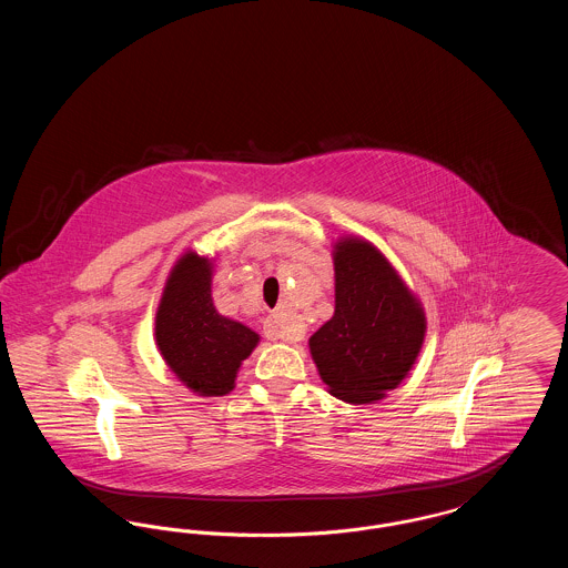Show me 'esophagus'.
<instances>
[{"mask_svg":"<svg viewBox=\"0 0 568 568\" xmlns=\"http://www.w3.org/2000/svg\"><path fill=\"white\" fill-rule=\"evenodd\" d=\"M264 334L266 338L271 341H287V343H297L302 338V327L296 324L287 325L283 322V317L278 313L271 315L266 322H264Z\"/></svg>","mask_w":568,"mask_h":568,"instance_id":"1","label":"esophagus"}]
</instances>
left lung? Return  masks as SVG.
I'll list each match as a JSON object with an SVG mask.
<instances>
[{"mask_svg":"<svg viewBox=\"0 0 568 568\" xmlns=\"http://www.w3.org/2000/svg\"><path fill=\"white\" fill-rule=\"evenodd\" d=\"M334 315L308 349L327 392L368 405L396 389L426 338V313L377 246L359 236L334 243Z\"/></svg>","mask_w":568,"mask_h":568,"instance_id":"left-lung-1","label":"left lung"}]
</instances>
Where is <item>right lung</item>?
Here are the masks:
<instances>
[{
	"label": "right lung",
	"instance_id": "obj_1",
	"mask_svg": "<svg viewBox=\"0 0 568 568\" xmlns=\"http://www.w3.org/2000/svg\"><path fill=\"white\" fill-rule=\"evenodd\" d=\"M213 260L185 251L168 274L155 313V345L176 378L197 396H225L260 343L248 325L221 315L213 302Z\"/></svg>",
	"mask_w": 568,
	"mask_h": 568
}]
</instances>
